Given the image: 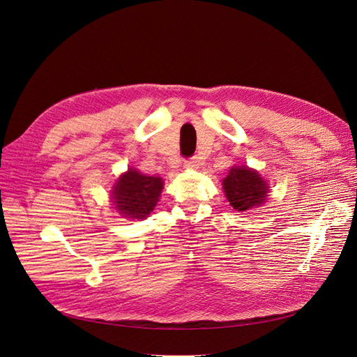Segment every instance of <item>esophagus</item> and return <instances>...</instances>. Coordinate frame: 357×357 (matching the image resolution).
<instances>
[{
	"instance_id": "obj_1",
	"label": "esophagus",
	"mask_w": 357,
	"mask_h": 357,
	"mask_svg": "<svg viewBox=\"0 0 357 357\" xmlns=\"http://www.w3.org/2000/svg\"><path fill=\"white\" fill-rule=\"evenodd\" d=\"M199 165H200V157H197V155L188 158V160H185V163H183V166L188 169H197L199 167Z\"/></svg>"
}]
</instances>
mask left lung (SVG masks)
Returning <instances> with one entry per match:
<instances>
[{
  "instance_id": "left-lung-1",
  "label": "left lung",
  "mask_w": 357,
  "mask_h": 357,
  "mask_svg": "<svg viewBox=\"0 0 357 357\" xmlns=\"http://www.w3.org/2000/svg\"><path fill=\"white\" fill-rule=\"evenodd\" d=\"M222 188L236 212H248L265 203L269 187L257 170L247 166H234L223 179Z\"/></svg>"
}]
</instances>
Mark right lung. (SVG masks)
<instances>
[{
    "label": "right lung",
    "instance_id": "1",
    "mask_svg": "<svg viewBox=\"0 0 357 357\" xmlns=\"http://www.w3.org/2000/svg\"><path fill=\"white\" fill-rule=\"evenodd\" d=\"M162 190V178L142 175L130 167L116 181L112 203L123 218L145 219L154 210Z\"/></svg>",
    "mask_w": 357,
    "mask_h": 357
}]
</instances>
